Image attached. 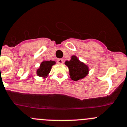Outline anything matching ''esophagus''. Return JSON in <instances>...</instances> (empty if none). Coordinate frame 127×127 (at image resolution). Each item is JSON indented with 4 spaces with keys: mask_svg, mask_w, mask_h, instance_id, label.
<instances>
[{
    "mask_svg": "<svg viewBox=\"0 0 127 127\" xmlns=\"http://www.w3.org/2000/svg\"><path fill=\"white\" fill-rule=\"evenodd\" d=\"M57 62L58 64H63V59H58L57 60Z\"/></svg>",
    "mask_w": 127,
    "mask_h": 127,
    "instance_id": "esophagus-1",
    "label": "esophagus"
}]
</instances>
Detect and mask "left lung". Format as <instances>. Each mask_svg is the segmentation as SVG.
<instances>
[{"label": "left lung", "instance_id": "8db88e82", "mask_svg": "<svg viewBox=\"0 0 127 127\" xmlns=\"http://www.w3.org/2000/svg\"><path fill=\"white\" fill-rule=\"evenodd\" d=\"M65 64L69 68L71 79L74 81L83 79L89 73V67L80 61L75 56H71L70 61H66Z\"/></svg>", "mask_w": 127, "mask_h": 127}]
</instances>
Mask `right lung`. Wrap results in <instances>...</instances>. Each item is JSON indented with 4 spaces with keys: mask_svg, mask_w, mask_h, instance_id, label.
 <instances>
[{
    "mask_svg": "<svg viewBox=\"0 0 127 127\" xmlns=\"http://www.w3.org/2000/svg\"><path fill=\"white\" fill-rule=\"evenodd\" d=\"M55 64L56 62L54 61H44L41 63L40 68L36 71V74L39 76L46 77L51 71L52 66Z\"/></svg>",
    "mask_w": 127,
    "mask_h": 127,
    "instance_id": "1",
    "label": "right lung"
}]
</instances>
